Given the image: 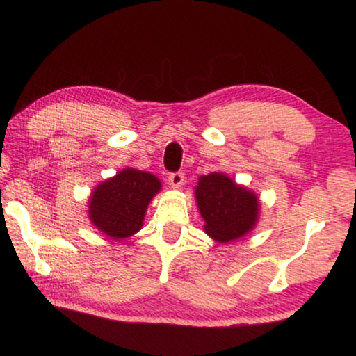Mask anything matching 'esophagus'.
<instances>
[{"instance_id": "1", "label": "esophagus", "mask_w": 356, "mask_h": 356, "mask_svg": "<svg viewBox=\"0 0 356 356\" xmlns=\"http://www.w3.org/2000/svg\"><path fill=\"white\" fill-rule=\"evenodd\" d=\"M168 182H170V185L172 186V188H180V186H182L184 182H185L184 172H180V171L171 172L170 176H168Z\"/></svg>"}]
</instances>
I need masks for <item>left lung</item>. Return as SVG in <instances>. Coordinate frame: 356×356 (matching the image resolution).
<instances>
[{"instance_id": "obj_1", "label": "left lung", "mask_w": 356, "mask_h": 356, "mask_svg": "<svg viewBox=\"0 0 356 356\" xmlns=\"http://www.w3.org/2000/svg\"><path fill=\"white\" fill-rule=\"evenodd\" d=\"M196 201L206 221V232L218 242H231L254 227L259 201L254 193L238 186L221 172L202 176L196 186Z\"/></svg>"}]
</instances>
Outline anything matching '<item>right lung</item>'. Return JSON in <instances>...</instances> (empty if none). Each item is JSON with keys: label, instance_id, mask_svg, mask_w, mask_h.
Returning a JSON list of instances; mask_svg holds the SVG:
<instances>
[{"label": "right lung", "instance_id": "right-lung-1", "mask_svg": "<svg viewBox=\"0 0 356 356\" xmlns=\"http://www.w3.org/2000/svg\"><path fill=\"white\" fill-rule=\"evenodd\" d=\"M160 180L138 170H124L99 185L89 201V218L111 238L134 236L143 226L149 202Z\"/></svg>", "mask_w": 356, "mask_h": 356}]
</instances>
